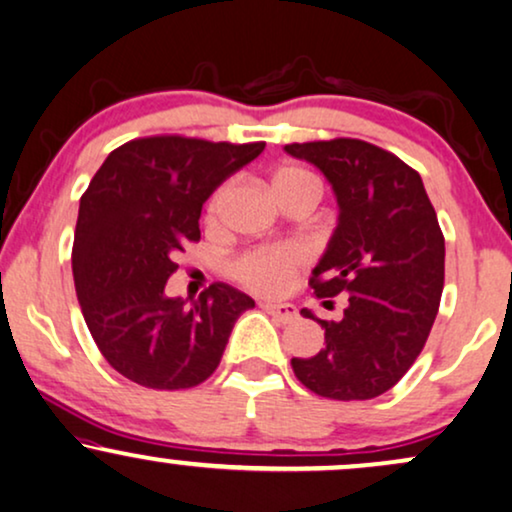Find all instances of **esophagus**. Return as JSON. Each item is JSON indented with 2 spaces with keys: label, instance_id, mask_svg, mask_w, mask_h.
<instances>
[{
  "label": "esophagus",
  "instance_id": "34e87169",
  "mask_svg": "<svg viewBox=\"0 0 512 512\" xmlns=\"http://www.w3.org/2000/svg\"><path fill=\"white\" fill-rule=\"evenodd\" d=\"M260 307L264 309V312L274 316V319H278L281 323H290L297 319V309L295 304H274V302H262Z\"/></svg>",
  "mask_w": 512,
  "mask_h": 512
}]
</instances>
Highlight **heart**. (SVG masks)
Wrapping results in <instances>:
<instances>
[{
  "instance_id": "obj_1",
  "label": "heart",
  "mask_w": 512,
  "mask_h": 512,
  "mask_svg": "<svg viewBox=\"0 0 512 512\" xmlns=\"http://www.w3.org/2000/svg\"><path fill=\"white\" fill-rule=\"evenodd\" d=\"M276 198L286 196V193L295 191H309L319 196L321 181L312 170L307 167L288 165L281 167L271 179ZM226 189H219L210 200V212H215L222 203ZM304 264V252L295 245H271V248H255L243 252L234 262V276L243 286L262 295H276L288 286L293 274Z\"/></svg>"
}]
</instances>
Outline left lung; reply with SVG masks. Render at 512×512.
<instances>
[{
  "mask_svg": "<svg viewBox=\"0 0 512 512\" xmlns=\"http://www.w3.org/2000/svg\"><path fill=\"white\" fill-rule=\"evenodd\" d=\"M293 158L319 167L338 198V226L309 278L338 321L321 323L326 345L293 359L297 380L326 399H373L404 378L423 352L444 288V236L420 174L361 139L288 144Z\"/></svg>",
  "mask_w": 512,
  "mask_h": 512,
  "instance_id": "1",
  "label": "left lung"
}]
</instances>
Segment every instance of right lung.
Masks as SVG:
<instances>
[{
    "mask_svg": "<svg viewBox=\"0 0 512 512\" xmlns=\"http://www.w3.org/2000/svg\"><path fill=\"white\" fill-rule=\"evenodd\" d=\"M264 151L160 134L108 155L80 198L73 243L77 300L115 371L151 390H186L222 361L231 328L255 300L212 283L196 302L167 297L177 252L200 241V210L226 177Z\"/></svg>",
    "mask_w": 512,
    "mask_h": 512,
    "instance_id": "1",
    "label": "right lung"
}]
</instances>
